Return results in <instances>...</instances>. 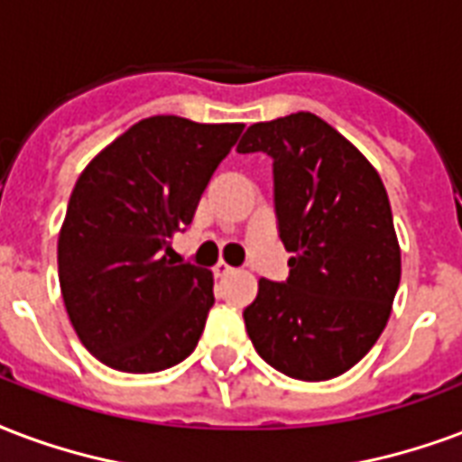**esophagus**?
Here are the masks:
<instances>
[{
  "label": "esophagus",
  "instance_id": "esophagus-1",
  "mask_svg": "<svg viewBox=\"0 0 462 462\" xmlns=\"http://www.w3.org/2000/svg\"><path fill=\"white\" fill-rule=\"evenodd\" d=\"M213 272H215V276H227V274H232L235 269H232V266L227 264V262H217Z\"/></svg>",
  "mask_w": 462,
  "mask_h": 462
}]
</instances>
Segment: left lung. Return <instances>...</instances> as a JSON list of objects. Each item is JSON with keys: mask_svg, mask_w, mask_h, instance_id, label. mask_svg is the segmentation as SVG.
Masks as SVG:
<instances>
[{"mask_svg": "<svg viewBox=\"0 0 462 462\" xmlns=\"http://www.w3.org/2000/svg\"><path fill=\"white\" fill-rule=\"evenodd\" d=\"M237 152L274 159L279 237L293 252L286 283L259 279L245 309L249 340L286 377H340L382 336L402 279L384 183L313 112L252 125Z\"/></svg>", "mask_w": 462, "mask_h": 462, "instance_id": "left-lung-1", "label": "left lung"}]
</instances>
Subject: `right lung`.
<instances>
[{"label":"right lung","mask_w":462,"mask_h":462,"mask_svg":"<svg viewBox=\"0 0 462 462\" xmlns=\"http://www.w3.org/2000/svg\"><path fill=\"white\" fill-rule=\"evenodd\" d=\"M242 129L146 117L75 183L58 232V282L80 343L112 370L162 372L196 350L215 303L213 272L173 264L171 240Z\"/></svg>","instance_id":"right-lung-1"}]
</instances>
